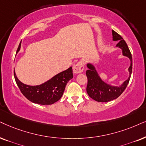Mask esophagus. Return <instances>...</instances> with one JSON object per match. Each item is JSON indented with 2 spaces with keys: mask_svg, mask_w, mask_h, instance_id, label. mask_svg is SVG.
Listing matches in <instances>:
<instances>
[{
  "mask_svg": "<svg viewBox=\"0 0 146 146\" xmlns=\"http://www.w3.org/2000/svg\"><path fill=\"white\" fill-rule=\"evenodd\" d=\"M73 72L75 74H78V73H81L84 71V63L82 61H79L77 62L76 64H75L73 66Z\"/></svg>",
  "mask_w": 146,
  "mask_h": 146,
  "instance_id": "obj_1",
  "label": "esophagus"
}]
</instances>
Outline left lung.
<instances>
[{
    "label": "left lung",
    "mask_w": 146,
    "mask_h": 146,
    "mask_svg": "<svg viewBox=\"0 0 146 146\" xmlns=\"http://www.w3.org/2000/svg\"><path fill=\"white\" fill-rule=\"evenodd\" d=\"M112 40L119 42L116 46L121 49L123 56L129 58L131 63L128 69L129 75L128 79L120 86H112L102 80L98 73L94 64L92 62H88L87 64V67L89 69L86 71V75L88 77L86 91L91 98L100 102H109L121 96L129 82L132 73V56L126 42L122 37L114 30L112 31Z\"/></svg>",
    "instance_id": "left-lung-1"
}]
</instances>
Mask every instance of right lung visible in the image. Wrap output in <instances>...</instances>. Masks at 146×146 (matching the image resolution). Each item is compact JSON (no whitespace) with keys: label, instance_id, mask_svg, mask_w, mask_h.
Masks as SVG:
<instances>
[{"label":"right lung","instance_id":"1","mask_svg":"<svg viewBox=\"0 0 146 146\" xmlns=\"http://www.w3.org/2000/svg\"><path fill=\"white\" fill-rule=\"evenodd\" d=\"M21 42L17 50V54L21 48ZM14 77L17 85L23 95L29 101L35 104L50 105L59 100L62 97L67 83L73 77L72 67L60 72L47 82L38 86L24 84L17 77L14 71Z\"/></svg>","mask_w":146,"mask_h":146}]
</instances>
